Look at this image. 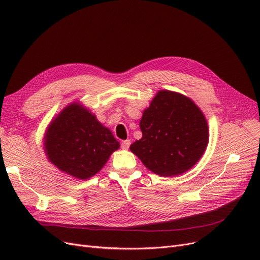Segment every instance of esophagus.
<instances>
[{"label": "esophagus", "mask_w": 260, "mask_h": 260, "mask_svg": "<svg viewBox=\"0 0 260 260\" xmlns=\"http://www.w3.org/2000/svg\"><path fill=\"white\" fill-rule=\"evenodd\" d=\"M129 145H131V140H124L121 142V148L123 149H128Z\"/></svg>", "instance_id": "esophagus-1"}]
</instances>
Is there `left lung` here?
<instances>
[{"mask_svg":"<svg viewBox=\"0 0 260 260\" xmlns=\"http://www.w3.org/2000/svg\"><path fill=\"white\" fill-rule=\"evenodd\" d=\"M142 138L129 148L146 169L163 177L192 169L209 143L206 117L184 94L159 90L140 120Z\"/></svg>","mask_w":260,"mask_h":260,"instance_id":"1","label":"left lung"}]
</instances>
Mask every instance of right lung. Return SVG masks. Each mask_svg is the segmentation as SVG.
Wrapping results in <instances>:
<instances>
[{"label": "right lung", "mask_w": 260, "mask_h": 260, "mask_svg": "<svg viewBox=\"0 0 260 260\" xmlns=\"http://www.w3.org/2000/svg\"><path fill=\"white\" fill-rule=\"evenodd\" d=\"M119 147L113 133L79 102L64 107L49 123L44 135L48 161L80 180L100 172Z\"/></svg>", "instance_id": "add662e5"}]
</instances>
